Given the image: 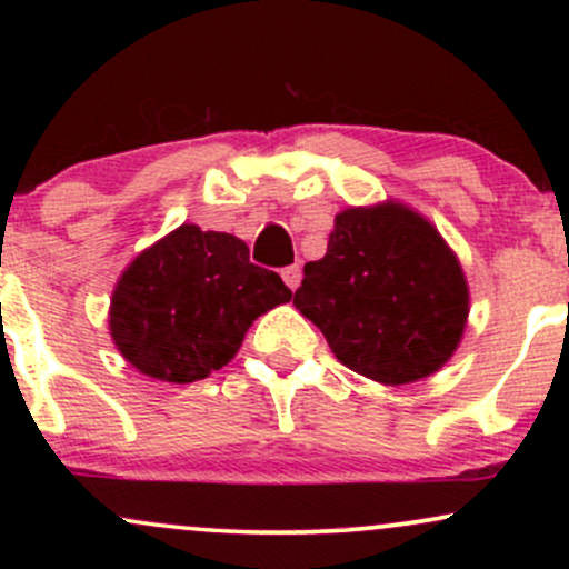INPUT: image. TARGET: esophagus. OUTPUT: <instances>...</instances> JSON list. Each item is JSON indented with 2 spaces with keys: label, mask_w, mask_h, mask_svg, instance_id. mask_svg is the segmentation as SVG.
<instances>
[{
  "label": "esophagus",
  "mask_w": 569,
  "mask_h": 569,
  "mask_svg": "<svg viewBox=\"0 0 569 569\" xmlns=\"http://www.w3.org/2000/svg\"><path fill=\"white\" fill-rule=\"evenodd\" d=\"M283 280H286V286H289L291 291H297L299 283H302V267H299V264L286 267V270H283Z\"/></svg>",
  "instance_id": "esophagus-1"
}]
</instances>
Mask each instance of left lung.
I'll return each instance as SVG.
<instances>
[{
    "label": "left lung",
    "mask_w": 569,
    "mask_h": 569,
    "mask_svg": "<svg viewBox=\"0 0 569 569\" xmlns=\"http://www.w3.org/2000/svg\"><path fill=\"white\" fill-rule=\"evenodd\" d=\"M293 305L339 363L396 388L455 356L471 291L441 232L407 202L385 200L337 213L326 257L305 264Z\"/></svg>",
    "instance_id": "8db88e82"
}]
</instances>
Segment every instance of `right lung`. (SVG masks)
I'll return each mask as SVG.
<instances>
[{
	"mask_svg": "<svg viewBox=\"0 0 569 569\" xmlns=\"http://www.w3.org/2000/svg\"><path fill=\"white\" fill-rule=\"evenodd\" d=\"M289 299L278 272L251 264L243 240L181 224L122 270L109 335L141 375L187 385L227 367L248 326Z\"/></svg>",
	"mask_w": 569,
	"mask_h": 569,
	"instance_id": "right-lung-1",
	"label": "right lung"
}]
</instances>
